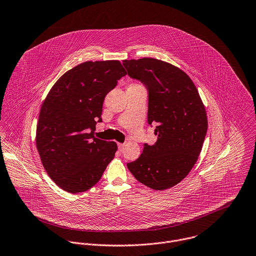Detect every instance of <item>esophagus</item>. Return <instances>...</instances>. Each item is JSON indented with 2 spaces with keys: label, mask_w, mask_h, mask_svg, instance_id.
<instances>
[{
  "label": "esophagus",
  "mask_w": 256,
  "mask_h": 256,
  "mask_svg": "<svg viewBox=\"0 0 256 256\" xmlns=\"http://www.w3.org/2000/svg\"><path fill=\"white\" fill-rule=\"evenodd\" d=\"M118 150L122 152L124 148V144H118Z\"/></svg>",
  "instance_id": "obj_1"
}]
</instances>
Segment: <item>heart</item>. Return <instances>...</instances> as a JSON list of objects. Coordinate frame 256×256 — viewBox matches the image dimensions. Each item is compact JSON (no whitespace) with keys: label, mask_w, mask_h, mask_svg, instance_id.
<instances>
[{"label":"heart","mask_w":256,"mask_h":256,"mask_svg":"<svg viewBox=\"0 0 256 256\" xmlns=\"http://www.w3.org/2000/svg\"><path fill=\"white\" fill-rule=\"evenodd\" d=\"M134 86H138V84H134Z\"/></svg>","instance_id":"b5f03b06"}]
</instances>
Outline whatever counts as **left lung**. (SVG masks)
<instances>
[{"label":"left lung","mask_w":256,"mask_h":256,"mask_svg":"<svg viewBox=\"0 0 256 256\" xmlns=\"http://www.w3.org/2000/svg\"><path fill=\"white\" fill-rule=\"evenodd\" d=\"M128 76L148 90V122L158 140L144 144L128 168L142 184L162 190L182 182L196 162L208 132V118L190 78L156 58L122 60Z\"/></svg>","instance_id":"obj_1"}]
</instances>
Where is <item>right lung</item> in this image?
<instances>
[{
	"label": "right lung",
	"instance_id": "1",
	"mask_svg": "<svg viewBox=\"0 0 256 256\" xmlns=\"http://www.w3.org/2000/svg\"><path fill=\"white\" fill-rule=\"evenodd\" d=\"M126 72L118 60L86 62L64 74L46 98L36 126V148L50 178L62 190L84 192L102 178L118 150L94 138L108 92Z\"/></svg>",
	"mask_w": 256,
	"mask_h": 256
}]
</instances>
